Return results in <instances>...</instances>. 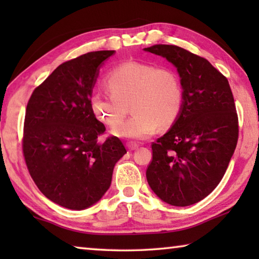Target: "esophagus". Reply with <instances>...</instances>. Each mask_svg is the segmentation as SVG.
Segmentation results:
<instances>
[{"mask_svg": "<svg viewBox=\"0 0 259 259\" xmlns=\"http://www.w3.org/2000/svg\"><path fill=\"white\" fill-rule=\"evenodd\" d=\"M126 147L129 151H135L136 148H138V145L136 143H126Z\"/></svg>", "mask_w": 259, "mask_h": 259, "instance_id": "obj_1", "label": "esophagus"}]
</instances>
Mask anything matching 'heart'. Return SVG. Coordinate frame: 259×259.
Here are the masks:
<instances>
[{"label":"heart","mask_w":259,"mask_h":259,"mask_svg":"<svg viewBox=\"0 0 259 259\" xmlns=\"http://www.w3.org/2000/svg\"><path fill=\"white\" fill-rule=\"evenodd\" d=\"M103 87L108 97L93 96L90 109L103 124L115 126L112 134L116 137L146 139L155 133L159 124L171 125L178 119L184 105L181 77L169 67L125 61L107 74ZM128 104L132 105L134 115L120 125Z\"/></svg>","instance_id":"obj_1"}]
</instances>
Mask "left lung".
Wrapping results in <instances>:
<instances>
[{"label":"left lung","instance_id":"8db88e82","mask_svg":"<svg viewBox=\"0 0 259 259\" xmlns=\"http://www.w3.org/2000/svg\"><path fill=\"white\" fill-rule=\"evenodd\" d=\"M145 51L177 67L184 105L168 133L152 143L146 178L164 202L186 207L208 196L222 181L239 138V120L227 78L209 61L177 46Z\"/></svg>","mask_w":259,"mask_h":259}]
</instances>
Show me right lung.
Instances as JSON below:
<instances>
[{"label":"right lung","mask_w":259,"mask_h":259,"mask_svg":"<svg viewBox=\"0 0 259 259\" xmlns=\"http://www.w3.org/2000/svg\"><path fill=\"white\" fill-rule=\"evenodd\" d=\"M114 50L88 52L59 65L35 88L26 107L23 153L43 195L61 207L82 210L111 186L114 165L126 150L90 109L100 65Z\"/></svg>","instance_id":"add662e5"}]
</instances>
